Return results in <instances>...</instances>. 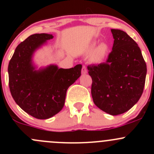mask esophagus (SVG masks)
Returning <instances> with one entry per match:
<instances>
[{
	"instance_id": "esophagus-1",
	"label": "esophagus",
	"mask_w": 154,
	"mask_h": 154,
	"mask_svg": "<svg viewBox=\"0 0 154 154\" xmlns=\"http://www.w3.org/2000/svg\"><path fill=\"white\" fill-rule=\"evenodd\" d=\"M87 68H86V67L85 66H83V68H82V74H87Z\"/></svg>"
}]
</instances>
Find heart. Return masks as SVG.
I'll list each match as a JSON object with an SVG mask.
<instances>
[{"label": "heart", "mask_w": 154, "mask_h": 154, "mask_svg": "<svg viewBox=\"0 0 154 154\" xmlns=\"http://www.w3.org/2000/svg\"><path fill=\"white\" fill-rule=\"evenodd\" d=\"M108 46L105 44H100L95 48L94 45H91L86 53L87 55H91V61L94 63H100L106 57L108 53Z\"/></svg>", "instance_id": "1"}]
</instances>
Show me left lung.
<instances>
[{
  "mask_svg": "<svg viewBox=\"0 0 154 154\" xmlns=\"http://www.w3.org/2000/svg\"><path fill=\"white\" fill-rule=\"evenodd\" d=\"M114 43L106 63L88 66L91 96L99 109L111 116L128 111L140 99L147 66L137 43L121 29H112Z\"/></svg>",
  "mask_w": 154,
  "mask_h": 154,
  "instance_id": "obj_1",
  "label": "left lung"
}]
</instances>
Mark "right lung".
Listing matches in <instances>:
<instances>
[{
	"label": "right lung",
	"instance_id": "add662e5",
	"mask_svg": "<svg viewBox=\"0 0 154 154\" xmlns=\"http://www.w3.org/2000/svg\"><path fill=\"white\" fill-rule=\"evenodd\" d=\"M54 35L35 33L15 48L8 66L9 86L15 103L38 119H48L61 111L66 91L81 75L82 65L60 68L57 65L40 67L34 63L35 53Z\"/></svg>",
	"mask_w": 154,
	"mask_h": 154
}]
</instances>
